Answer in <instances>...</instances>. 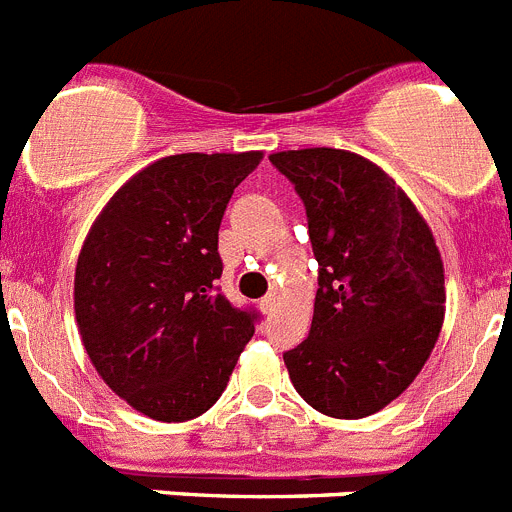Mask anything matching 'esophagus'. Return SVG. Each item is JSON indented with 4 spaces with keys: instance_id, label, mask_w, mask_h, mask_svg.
I'll return each mask as SVG.
<instances>
[{
    "instance_id": "1",
    "label": "esophagus",
    "mask_w": 512,
    "mask_h": 512,
    "mask_svg": "<svg viewBox=\"0 0 512 512\" xmlns=\"http://www.w3.org/2000/svg\"><path fill=\"white\" fill-rule=\"evenodd\" d=\"M274 305H277V295H266L264 300L259 302V307H261V312H266V315H269L271 310H274Z\"/></svg>"
}]
</instances>
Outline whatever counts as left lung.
Segmentation results:
<instances>
[{
  "label": "left lung",
  "instance_id": "8db88e82",
  "mask_svg": "<svg viewBox=\"0 0 512 512\" xmlns=\"http://www.w3.org/2000/svg\"><path fill=\"white\" fill-rule=\"evenodd\" d=\"M295 184L318 261L305 341L284 354L295 390L330 418H366L408 390L443 325V261L408 194L338 148L271 153Z\"/></svg>",
  "mask_w": 512,
  "mask_h": 512
}]
</instances>
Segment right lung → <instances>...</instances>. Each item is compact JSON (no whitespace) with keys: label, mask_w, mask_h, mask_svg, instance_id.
<instances>
[{"label":"right lung","mask_w":512,"mask_h":512,"mask_svg":"<svg viewBox=\"0 0 512 512\" xmlns=\"http://www.w3.org/2000/svg\"><path fill=\"white\" fill-rule=\"evenodd\" d=\"M259 161L261 151L161 158L117 189L81 246V343L107 387L148 418L210 410L256 330L259 312L217 287V230Z\"/></svg>","instance_id":"1"}]
</instances>
